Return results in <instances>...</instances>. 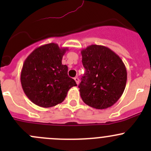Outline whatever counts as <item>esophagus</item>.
<instances>
[{"mask_svg": "<svg viewBox=\"0 0 151 151\" xmlns=\"http://www.w3.org/2000/svg\"><path fill=\"white\" fill-rule=\"evenodd\" d=\"M74 80H75V82H76V83H77V85L79 84V82H80V80H79V78L77 77H74Z\"/></svg>", "mask_w": 151, "mask_h": 151, "instance_id": "34e87169", "label": "esophagus"}]
</instances>
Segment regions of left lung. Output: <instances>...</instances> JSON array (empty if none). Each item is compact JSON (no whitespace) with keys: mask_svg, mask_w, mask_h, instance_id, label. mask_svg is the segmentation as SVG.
<instances>
[{"mask_svg":"<svg viewBox=\"0 0 151 151\" xmlns=\"http://www.w3.org/2000/svg\"><path fill=\"white\" fill-rule=\"evenodd\" d=\"M81 54L85 68L78 86L82 99L96 109L110 107L121 98L126 88L127 71L123 60L102 45H90Z\"/></svg>","mask_w":151,"mask_h":151,"instance_id":"obj_1","label":"left lung"}]
</instances>
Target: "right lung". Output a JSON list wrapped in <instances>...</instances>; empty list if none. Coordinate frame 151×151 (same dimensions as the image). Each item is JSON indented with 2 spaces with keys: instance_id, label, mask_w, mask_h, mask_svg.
<instances>
[{
  "instance_id": "add662e5",
  "label": "right lung",
  "mask_w": 151,
  "mask_h": 151,
  "mask_svg": "<svg viewBox=\"0 0 151 151\" xmlns=\"http://www.w3.org/2000/svg\"><path fill=\"white\" fill-rule=\"evenodd\" d=\"M68 48L50 43L35 49L25 59L21 71L22 90L33 103L45 108L63 102L68 90L77 86L68 76L62 58Z\"/></svg>"
}]
</instances>
